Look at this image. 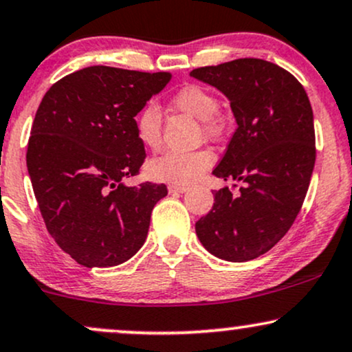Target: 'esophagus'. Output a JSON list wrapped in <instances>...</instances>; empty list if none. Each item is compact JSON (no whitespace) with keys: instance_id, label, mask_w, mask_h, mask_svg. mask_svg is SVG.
Here are the masks:
<instances>
[{"instance_id":"esophagus-1","label":"esophagus","mask_w":352,"mask_h":352,"mask_svg":"<svg viewBox=\"0 0 352 352\" xmlns=\"http://www.w3.org/2000/svg\"><path fill=\"white\" fill-rule=\"evenodd\" d=\"M187 190V185H168V192L170 193H185Z\"/></svg>"}]
</instances>
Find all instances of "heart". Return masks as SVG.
Returning <instances> with one entry per match:
<instances>
[{"label": "heart", "mask_w": 352, "mask_h": 352, "mask_svg": "<svg viewBox=\"0 0 352 352\" xmlns=\"http://www.w3.org/2000/svg\"><path fill=\"white\" fill-rule=\"evenodd\" d=\"M172 104L188 116L201 121L203 134L217 138L221 131L219 121L214 114L218 113L219 103L213 93L200 87L188 85L175 93ZM135 135L147 149H157L160 146V129H162V114L155 103H147L139 109L134 118ZM214 164L213 152L200 149L193 152H165L160 157L151 160L147 172L154 180L168 182V184L185 185L193 182L208 170Z\"/></svg>", "instance_id": "obj_1"}]
</instances>
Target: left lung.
<instances>
[{"mask_svg": "<svg viewBox=\"0 0 352 352\" xmlns=\"http://www.w3.org/2000/svg\"><path fill=\"white\" fill-rule=\"evenodd\" d=\"M190 77L230 100L238 129L213 175L244 184L238 195L217 190L195 231L219 259L252 261L285 236L308 192L316 157L310 100L294 75L262 58L200 67Z\"/></svg>", "mask_w": 352, "mask_h": 352, "instance_id": "8db88e82", "label": "left lung"}]
</instances>
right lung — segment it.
I'll list each match as a JSON object with an SVG mask.
<instances>
[{"instance_id": "1", "label": "right lung", "mask_w": 352, "mask_h": 352, "mask_svg": "<svg viewBox=\"0 0 352 352\" xmlns=\"http://www.w3.org/2000/svg\"><path fill=\"white\" fill-rule=\"evenodd\" d=\"M172 75L95 65L49 88L28 144V172L49 234L85 267H113L142 248L164 184L128 187L146 151L134 118Z\"/></svg>"}]
</instances>
